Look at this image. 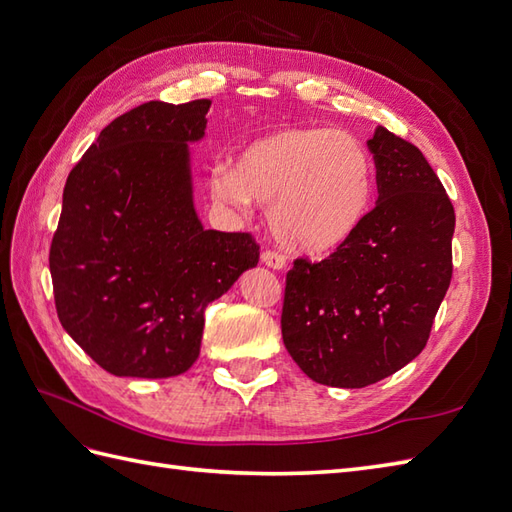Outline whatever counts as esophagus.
<instances>
[{"mask_svg":"<svg viewBox=\"0 0 512 512\" xmlns=\"http://www.w3.org/2000/svg\"><path fill=\"white\" fill-rule=\"evenodd\" d=\"M260 260L271 269H284L286 267V256L282 252H277V250H265V252H262Z\"/></svg>","mask_w":512,"mask_h":512,"instance_id":"esophagus-1","label":"esophagus"}]
</instances>
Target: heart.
Segmentation results:
<instances>
[{"mask_svg": "<svg viewBox=\"0 0 512 512\" xmlns=\"http://www.w3.org/2000/svg\"><path fill=\"white\" fill-rule=\"evenodd\" d=\"M215 198L245 211L271 205L277 239L297 252L327 254L365 222L376 188L374 158L354 134L286 126L247 143L235 168L211 177Z\"/></svg>", "mask_w": 512, "mask_h": 512, "instance_id": "1", "label": "heart"}]
</instances>
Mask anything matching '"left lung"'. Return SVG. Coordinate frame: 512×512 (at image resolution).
<instances>
[{
	"instance_id": "left-lung-1",
	"label": "left lung",
	"mask_w": 512,
	"mask_h": 512,
	"mask_svg": "<svg viewBox=\"0 0 512 512\" xmlns=\"http://www.w3.org/2000/svg\"><path fill=\"white\" fill-rule=\"evenodd\" d=\"M378 203L324 260L286 273L282 337L314 382L363 389L425 348L453 277L455 209L418 147L378 128Z\"/></svg>"
}]
</instances>
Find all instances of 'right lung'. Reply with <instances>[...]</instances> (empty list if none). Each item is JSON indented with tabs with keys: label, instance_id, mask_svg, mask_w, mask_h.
<instances>
[{
	"label": "right lung",
	"instance_id": "right-lung-1",
	"mask_svg": "<svg viewBox=\"0 0 512 512\" xmlns=\"http://www.w3.org/2000/svg\"><path fill=\"white\" fill-rule=\"evenodd\" d=\"M211 100L145 102L70 170L49 267L61 327L113 376L170 378L198 359L205 309L258 265L250 232L205 230L188 143Z\"/></svg>",
	"mask_w": 512,
	"mask_h": 512
}]
</instances>
